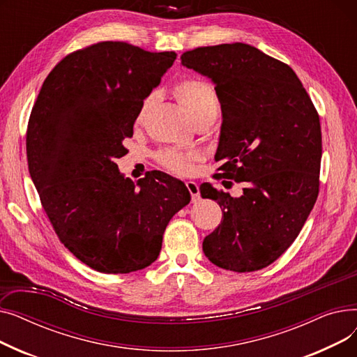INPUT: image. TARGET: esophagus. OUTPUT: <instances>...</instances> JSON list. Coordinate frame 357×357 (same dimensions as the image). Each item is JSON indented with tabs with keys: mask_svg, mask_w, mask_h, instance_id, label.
<instances>
[{
	"mask_svg": "<svg viewBox=\"0 0 357 357\" xmlns=\"http://www.w3.org/2000/svg\"><path fill=\"white\" fill-rule=\"evenodd\" d=\"M186 188H188V191L191 194L192 202H197L199 199V188H198V185L194 181H188V182H186Z\"/></svg>",
	"mask_w": 357,
	"mask_h": 357,
	"instance_id": "1",
	"label": "esophagus"
}]
</instances>
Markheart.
<instances>
[{
	"instance_id": "1",
	"label": "heart",
	"mask_w": 357,
	"mask_h": 357,
	"mask_svg": "<svg viewBox=\"0 0 357 357\" xmlns=\"http://www.w3.org/2000/svg\"><path fill=\"white\" fill-rule=\"evenodd\" d=\"M175 96L179 98L185 109L188 111L192 120L204 116H211L218 112V97L215 89L204 79L199 78H183L174 85ZM155 100L153 93L147 96L137 109L136 124H142L147 116L149 108ZM199 159V153L194 150H182L178 147L163 149L158 155V162L166 171L175 175H190L192 171V163Z\"/></svg>"
}]
</instances>
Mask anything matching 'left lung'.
Returning a JSON list of instances; mask_svg holds the SVG:
<instances>
[{"label": "left lung", "instance_id": "8db88e82", "mask_svg": "<svg viewBox=\"0 0 357 357\" xmlns=\"http://www.w3.org/2000/svg\"><path fill=\"white\" fill-rule=\"evenodd\" d=\"M181 61L214 81L221 104L213 178L246 182L240 198L199 186L222 210L202 250L222 269H264L292 245L317 201L320 116L292 68L250 45L197 47Z\"/></svg>", "mask_w": 357, "mask_h": 357}]
</instances>
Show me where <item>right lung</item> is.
Here are the masks:
<instances>
[{
  "mask_svg": "<svg viewBox=\"0 0 357 357\" xmlns=\"http://www.w3.org/2000/svg\"><path fill=\"white\" fill-rule=\"evenodd\" d=\"M175 52L126 42L75 50L45 79L26 133L29 172L62 245L102 273L152 265L167 222L191 201L183 182L119 172L140 102L159 85Z\"/></svg>",
  "mask_w": 357,
  "mask_h": 357,
  "instance_id": "right-lung-1",
  "label": "right lung"
}]
</instances>
